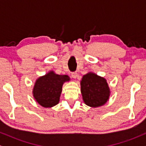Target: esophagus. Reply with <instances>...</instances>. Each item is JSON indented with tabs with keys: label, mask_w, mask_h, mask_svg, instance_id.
Listing matches in <instances>:
<instances>
[{
	"label": "esophagus",
	"mask_w": 146,
	"mask_h": 146,
	"mask_svg": "<svg viewBox=\"0 0 146 146\" xmlns=\"http://www.w3.org/2000/svg\"><path fill=\"white\" fill-rule=\"evenodd\" d=\"M71 77L73 79H76L77 77H78V73L76 72H73V73H71Z\"/></svg>",
	"instance_id": "esophagus-1"
}]
</instances>
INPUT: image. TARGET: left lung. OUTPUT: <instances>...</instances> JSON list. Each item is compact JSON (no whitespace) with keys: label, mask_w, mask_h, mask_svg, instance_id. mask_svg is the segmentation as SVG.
Instances as JSON below:
<instances>
[{"label":"left lung","mask_w":146,"mask_h":146,"mask_svg":"<svg viewBox=\"0 0 146 146\" xmlns=\"http://www.w3.org/2000/svg\"><path fill=\"white\" fill-rule=\"evenodd\" d=\"M80 86L83 101L88 106H102L109 100L110 90L106 80L93 72L84 75Z\"/></svg>","instance_id":"8db88e82"}]
</instances>
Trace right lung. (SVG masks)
Returning <instances> with one entry per match:
<instances>
[{"instance_id": "right-lung-1", "label": "right lung", "mask_w": 146, "mask_h": 146, "mask_svg": "<svg viewBox=\"0 0 146 146\" xmlns=\"http://www.w3.org/2000/svg\"><path fill=\"white\" fill-rule=\"evenodd\" d=\"M70 81L67 75H58L53 71H48L36 80L33 88L34 100L44 108H51L60 102L64 83Z\"/></svg>"}]
</instances>
